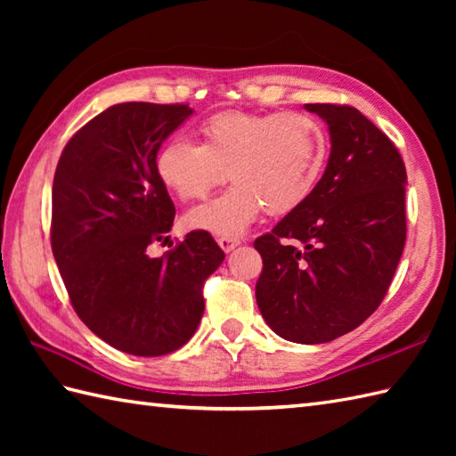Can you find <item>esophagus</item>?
<instances>
[{
    "label": "esophagus",
    "mask_w": 456,
    "mask_h": 456,
    "mask_svg": "<svg viewBox=\"0 0 456 456\" xmlns=\"http://www.w3.org/2000/svg\"><path fill=\"white\" fill-rule=\"evenodd\" d=\"M217 245L223 250H225V253H231V250L240 245V240L239 239H231V237H221V239H217Z\"/></svg>",
    "instance_id": "esophagus-1"
}]
</instances>
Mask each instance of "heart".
I'll return each instance as SVG.
<instances>
[{"label":"heart","instance_id":"obj_1","mask_svg":"<svg viewBox=\"0 0 456 456\" xmlns=\"http://www.w3.org/2000/svg\"><path fill=\"white\" fill-rule=\"evenodd\" d=\"M201 144L170 139L157 174L182 201L203 200L225 180L223 196L183 217L190 229L239 237L260 213L286 216L312 198L327 159L323 125L305 113H217L200 125Z\"/></svg>","mask_w":456,"mask_h":456}]
</instances>
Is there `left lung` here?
Segmentation results:
<instances>
[{
  "label": "left lung",
  "mask_w": 456,
  "mask_h": 456,
  "mask_svg": "<svg viewBox=\"0 0 456 456\" xmlns=\"http://www.w3.org/2000/svg\"><path fill=\"white\" fill-rule=\"evenodd\" d=\"M329 127L331 154L302 208L255 240L256 304L286 341L317 345L353 331L380 305L405 245V167L351 105L305 103Z\"/></svg>",
  "instance_id": "obj_1"
}]
</instances>
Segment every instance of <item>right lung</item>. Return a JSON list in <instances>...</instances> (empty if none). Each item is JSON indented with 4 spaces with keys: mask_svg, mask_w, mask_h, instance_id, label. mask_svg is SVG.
Returning <instances> with one entry per match:
<instances>
[{
    "mask_svg": "<svg viewBox=\"0 0 456 456\" xmlns=\"http://www.w3.org/2000/svg\"><path fill=\"white\" fill-rule=\"evenodd\" d=\"M188 105H111L68 141L53 183V255L76 314L118 351L160 356L186 345L203 315L201 288L225 253L191 231L160 258L174 203L157 174L160 144Z\"/></svg>",
    "mask_w": 456,
    "mask_h": 456,
    "instance_id": "right-lung-1",
    "label": "right lung"
}]
</instances>
